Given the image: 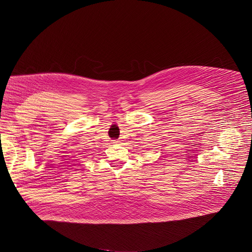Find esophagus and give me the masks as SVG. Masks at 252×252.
I'll use <instances>...</instances> for the list:
<instances>
[{"label": "esophagus", "mask_w": 252, "mask_h": 252, "mask_svg": "<svg viewBox=\"0 0 252 252\" xmlns=\"http://www.w3.org/2000/svg\"><path fill=\"white\" fill-rule=\"evenodd\" d=\"M113 144H120V141H119V140H114V141H113Z\"/></svg>", "instance_id": "esophagus-1"}]
</instances>
